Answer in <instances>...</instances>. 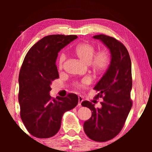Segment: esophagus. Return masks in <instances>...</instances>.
Instances as JSON below:
<instances>
[{
  "label": "esophagus",
  "instance_id": "34e87169",
  "mask_svg": "<svg viewBox=\"0 0 152 152\" xmlns=\"http://www.w3.org/2000/svg\"><path fill=\"white\" fill-rule=\"evenodd\" d=\"M83 101V98H82L81 96H78V106H80L82 102Z\"/></svg>",
  "mask_w": 152,
  "mask_h": 152
}]
</instances>
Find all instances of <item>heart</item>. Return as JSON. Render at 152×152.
<instances>
[{
    "label": "heart",
    "mask_w": 152,
    "mask_h": 152,
    "mask_svg": "<svg viewBox=\"0 0 152 152\" xmlns=\"http://www.w3.org/2000/svg\"><path fill=\"white\" fill-rule=\"evenodd\" d=\"M95 49L91 43H82L77 45L74 48L73 52L79 60L86 64H88L91 68L96 72L106 70L109 64V56L106 51L102 50L97 52L94 55ZM65 60V56L61 55L59 60V66L61 68L64 61ZM87 81H84L80 87L84 86L86 84Z\"/></svg>",
    "instance_id": "1"
}]
</instances>
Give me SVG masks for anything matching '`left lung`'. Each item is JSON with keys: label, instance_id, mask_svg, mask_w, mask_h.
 <instances>
[{"label": "left lung", "instance_id": "left-lung-1", "mask_svg": "<svg viewBox=\"0 0 152 152\" xmlns=\"http://www.w3.org/2000/svg\"><path fill=\"white\" fill-rule=\"evenodd\" d=\"M92 37L109 49L110 62L94 88L99 92L95 99H103L101 108H95L94 104L87 101L81 104L92 111L91 117L84 123V130L90 139L104 142L119 134L132 109V61L127 49L115 38L102 34Z\"/></svg>", "mask_w": 152, "mask_h": 152}]
</instances>
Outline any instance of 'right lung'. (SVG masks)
Returning a JSON list of instances; mask_svg holds the SVG:
<instances>
[{"mask_svg": "<svg viewBox=\"0 0 152 152\" xmlns=\"http://www.w3.org/2000/svg\"><path fill=\"white\" fill-rule=\"evenodd\" d=\"M76 35H50L33 45L25 56L19 75L20 118L31 134L38 138L55 135L64 113L78 102L75 94L52 99L51 82L59 78L56 61L61 49Z\"/></svg>", "mask_w": 152, "mask_h": 152, "instance_id": "right-lung-1", "label": "right lung"}]
</instances>
